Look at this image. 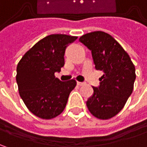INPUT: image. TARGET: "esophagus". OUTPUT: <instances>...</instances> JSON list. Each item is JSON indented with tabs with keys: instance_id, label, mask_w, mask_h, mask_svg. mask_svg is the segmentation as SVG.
I'll list each match as a JSON object with an SVG mask.
<instances>
[{
	"instance_id": "34e87169",
	"label": "esophagus",
	"mask_w": 147,
	"mask_h": 147,
	"mask_svg": "<svg viewBox=\"0 0 147 147\" xmlns=\"http://www.w3.org/2000/svg\"><path fill=\"white\" fill-rule=\"evenodd\" d=\"M77 84L78 85V86H84L86 83L85 82H77Z\"/></svg>"
}]
</instances>
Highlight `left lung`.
I'll return each instance as SVG.
<instances>
[{
	"mask_svg": "<svg viewBox=\"0 0 147 147\" xmlns=\"http://www.w3.org/2000/svg\"><path fill=\"white\" fill-rule=\"evenodd\" d=\"M79 41L92 51L96 69L103 72L99 88L87 106L90 113L100 119H110L124 107L132 94L136 79L135 66L128 54L110 34L101 31L89 32Z\"/></svg>",
	"mask_w": 147,
	"mask_h": 147,
	"instance_id": "obj_1",
	"label": "left lung"
}]
</instances>
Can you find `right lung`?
Wrapping results in <instances>:
<instances>
[{
  "instance_id": "obj_1",
  "label": "right lung",
  "mask_w": 147,
  "mask_h": 147,
  "mask_svg": "<svg viewBox=\"0 0 147 147\" xmlns=\"http://www.w3.org/2000/svg\"><path fill=\"white\" fill-rule=\"evenodd\" d=\"M78 37L51 34L26 52L17 65L16 82L20 97L34 115L51 119L65 110L76 87L74 79L61 82L55 73L65 65V51Z\"/></svg>"
}]
</instances>
